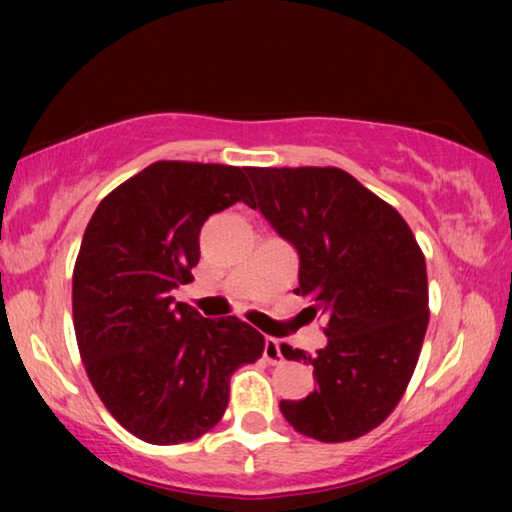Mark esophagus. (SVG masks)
<instances>
[{
  "instance_id": "34e87169",
  "label": "esophagus",
  "mask_w": 512,
  "mask_h": 512,
  "mask_svg": "<svg viewBox=\"0 0 512 512\" xmlns=\"http://www.w3.org/2000/svg\"><path fill=\"white\" fill-rule=\"evenodd\" d=\"M263 356H265V361H268V363H279V361H282V349H279V340L265 338Z\"/></svg>"
}]
</instances>
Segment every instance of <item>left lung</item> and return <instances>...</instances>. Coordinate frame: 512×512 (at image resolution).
Returning a JSON list of instances; mask_svg holds the SVG:
<instances>
[{"label":"left lung","instance_id":"left-lung-1","mask_svg":"<svg viewBox=\"0 0 512 512\" xmlns=\"http://www.w3.org/2000/svg\"><path fill=\"white\" fill-rule=\"evenodd\" d=\"M251 209L298 251L296 296L328 319L317 354L282 345L314 366L317 387L279 410L321 443L366 436L391 415L415 373L429 326L426 261L394 207L338 167H247Z\"/></svg>","mask_w":512,"mask_h":512}]
</instances>
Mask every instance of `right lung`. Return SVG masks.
I'll list each match as a JSON object with an SVG mask.
<instances>
[{
	"instance_id": "right-lung-1",
	"label": "right lung",
	"mask_w": 512,
	"mask_h": 512,
	"mask_svg": "<svg viewBox=\"0 0 512 512\" xmlns=\"http://www.w3.org/2000/svg\"><path fill=\"white\" fill-rule=\"evenodd\" d=\"M235 202H254L242 167L158 160L114 188L83 233L72 277L81 361L104 408L144 443L214 429L230 377L263 354L256 328L172 298L193 282L202 223Z\"/></svg>"
}]
</instances>
